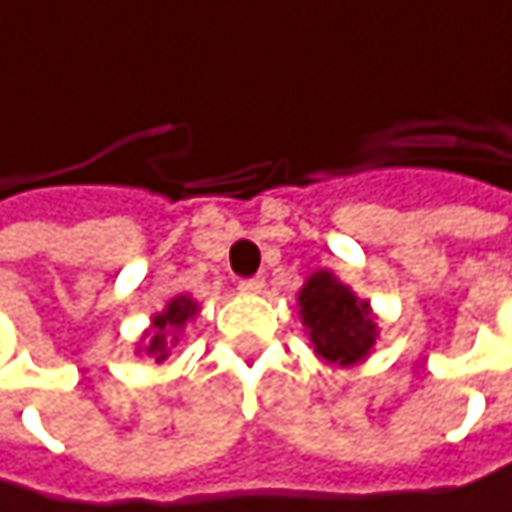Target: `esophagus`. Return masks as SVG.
<instances>
[{
  "instance_id": "obj_1",
  "label": "esophagus",
  "mask_w": 512,
  "mask_h": 512,
  "mask_svg": "<svg viewBox=\"0 0 512 512\" xmlns=\"http://www.w3.org/2000/svg\"><path fill=\"white\" fill-rule=\"evenodd\" d=\"M239 291H242V294H261V291H264V279H261V276L242 279V282H239Z\"/></svg>"
}]
</instances>
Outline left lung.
<instances>
[{
	"instance_id": "left-lung-1",
	"label": "left lung",
	"mask_w": 512,
	"mask_h": 512,
	"mask_svg": "<svg viewBox=\"0 0 512 512\" xmlns=\"http://www.w3.org/2000/svg\"><path fill=\"white\" fill-rule=\"evenodd\" d=\"M297 306L300 324L318 360L345 369L372 357L381 339L378 315L372 312V303L357 297V291L336 273L315 270L303 282Z\"/></svg>"
}]
</instances>
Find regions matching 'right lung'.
<instances>
[{"instance_id":"obj_1","label":"right lung","mask_w":512,"mask_h":512,"mask_svg":"<svg viewBox=\"0 0 512 512\" xmlns=\"http://www.w3.org/2000/svg\"><path fill=\"white\" fill-rule=\"evenodd\" d=\"M197 315H200V306H197L194 297H188V294L173 297L161 312H155V315L149 318V327L143 330V336H140L134 354H146V357H152L155 363H164V360L170 357V351L179 345L185 327H188Z\"/></svg>"}]
</instances>
